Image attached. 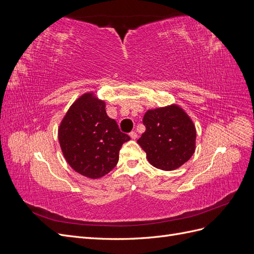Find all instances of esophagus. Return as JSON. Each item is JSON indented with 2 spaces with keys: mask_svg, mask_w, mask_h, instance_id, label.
I'll use <instances>...</instances> for the list:
<instances>
[{
  "mask_svg": "<svg viewBox=\"0 0 254 254\" xmlns=\"http://www.w3.org/2000/svg\"><path fill=\"white\" fill-rule=\"evenodd\" d=\"M129 135H130V137H131V139H133V140H135L136 137H137V134H136L135 131H131V132L129 133Z\"/></svg>",
  "mask_w": 254,
  "mask_h": 254,
  "instance_id": "34e87169",
  "label": "esophagus"
}]
</instances>
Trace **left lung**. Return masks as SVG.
<instances>
[{
  "mask_svg": "<svg viewBox=\"0 0 254 254\" xmlns=\"http://www.w3.org/2000/svg\"><path fill=\"white\" fill-rule=\"evenodd\" d=\"M143 124L146 130L137 143L152 166L174 171L194 155L196 128L178 105L148 110Z\"/></svg>",
  "mask_w": 254,
  "mask_h": 254,
  "instance_id": "left-lung-1",
  "label": "left lung"
}]
</instances>
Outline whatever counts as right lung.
I'll return each instance as SVG.
<instances>
[{
    "mask_svg": "<svg viewBox=\"0 0 254 254\" xmlns=\"http://www.w3.org/2000/svg\"><path fill=\"white\" fill-rule=\"evenodd\" d=\"M106 104L93 93L78 97L58 128L64 157L75 172L97 179L111 172L119 162L122 145L130 136L121 132L106 113Z\"/></svg>",
    "mask_w": 254,
    "mask_h": 254,
    "instance_id": "obj_1",
    "label": "right lung"
}]
</instances>
